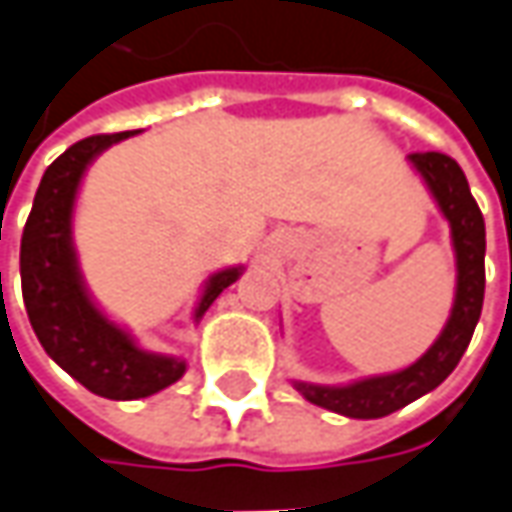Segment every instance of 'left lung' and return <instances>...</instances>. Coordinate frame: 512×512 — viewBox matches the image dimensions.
Listing matches in <instances>:
<instances>
[{
  "instance_id": "left-lung-1",
  "label": "left lung",
  "mask_w": 512,
  "mask_h": 512,
  "mask_svg": "<svg viewBox=\"0 0 512 512\" xmlns=\"http://www.w3.org/2000/svg\"><path fill=\"white\" fill-rule=\"evenodd\" d=\"M408 161L425 178L442 215L450 223V238L456 252V297L453 309L436 343L408 368L397 374L368 377L351 385H314L294 382L303 397L351 419H379L425 397L459 365L470 345L473 328L482 317L485 303V218L473 201L462 167L442 152H414Z\"/></svg>"
}]
</instances>
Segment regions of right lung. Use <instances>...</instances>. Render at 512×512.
Masks as SVG:
<instances>
[{
    "label": "right lung",
    "instance_id": "add662e5",
    "mask_svg": "<svg viewBox=\"0 0 512 512\" xmlns=\"http://www.w3.org/2000/svg\"><path fill=\"white\" fill-rule=\"evenodd\" d=\"M135 133L90 135L64 150L42 175L33 209L22 232L19 272L27 317L47 357L62 365L87 391L107 399H141L164 391L184 377L186 362L150 354L110 323L84 289L73 249V206L84 169L98 152ZM240 266L206 280L195 320L215 297L240 277Z\"/></svg>",
    "mask_w": 512,
    "mask_h": 512
}]
</instances>
